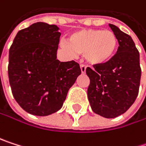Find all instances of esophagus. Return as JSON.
<instances>
[{"instance_id":"esophagus-1","label":"esophagus","mask_w":146,"mask_h":146,"mask_svg":"<svg viewBox=\"0 0 146 146\" xmlns=\"http://www.w3.org/2000/svg\"><path fill=\"white\" fill-rule=\"evenodd\" d=\"M80 69H81V72H82V74H86V66L85 65H81L80 66Z\"/></svg>"}]
</instances>
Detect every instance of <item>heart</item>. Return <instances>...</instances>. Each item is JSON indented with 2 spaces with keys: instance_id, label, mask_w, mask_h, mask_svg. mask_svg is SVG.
Listing matches in <instances>:
<instances>
[{
  "instance_id": "heart-1",
  "label": "heart",
  "mask_w": 146,
  "mask_h": 146,
  "mask_svg": "<svg viewBox=\"0 0 146 146\" xmlns=\"http://www.w3.org/2000/svg\"><path fill=\"white\" fill-rule=\"evenodd\" d=\"M64 48L72 54H84L92 66H102L110 62L118 48L116 35L111 31L86 29L72 33L68 44Z\"/></svg>"
}]
</instances>
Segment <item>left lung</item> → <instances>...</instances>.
I'll return each instance as SVG.
<instances>
[{
	"mask_svg": "<svg viewBox=\"0 0 146 146\" xmlns=\"http://www.w3.org/2000/svg\"><path fill=\"white\" fill-rule=\"evenodd\" d=\"M116 35L119 47L107 64L86 68L90 79L87 97L94 113L115 118L124 114L139 94L141 68L139 53L132 37L110 24Z\"/></svg>",
	"mask_w": 146,
	"mask_h": 146,
	"instance_id": "1",
	"label": "left lung"
}]
</instances>
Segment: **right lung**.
Listing matches in <instances>:
<instances>
[{
	"mask_svg": "<svg viewBox=\"0 0 146 146\" xmlns=\"http://www.w3.org/2000/svg\"><path fill=\"white\" fill-rule=\"evenodd\" d=\"M60 36L57 25L37 22L19 31L10 47L12 93L29 114L46 116L60 110L68 90L81 74L74 60H57Z\"/></svg>",
	"mask_w": 146,
	"mask_h": 146,
	"instance_id": "right-lung-1",
	"label": "right lung"
}]
</instances>
